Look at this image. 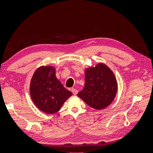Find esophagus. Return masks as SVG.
I'll list each match as a JSON object with an SVG mask.
<instances>
[{
    "label": "esophagus",
    "mask_w": 153,
    "mask_h": 153,
    "mask_svg": "<svg viewBox=\"0 0 153 153\" xmlns=\"http://www.w3.org/2000/svg\"><path fill=\"white\" fill-rule=\"evenodd\" d=\"M72 92L73 95H76L77 93H78V91H77V90L75 89V88H72Z\"/></svg>",
    "instance_id": "esophagus-1"
}]
</instances>
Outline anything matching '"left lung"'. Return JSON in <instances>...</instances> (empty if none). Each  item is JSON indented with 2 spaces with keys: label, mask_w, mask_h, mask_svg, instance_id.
<instances>
[{
  "label": "left lung",
  "mask_w": 153,
  "mask_h": 153,
  "mask_svg": "<svg viewBox=\"0 0 153 153\" xmlns=\"http://www.w3.org/2000/svg\"><path fill=\"white\" fill-rule=\"evenodd\" d=\"M117 88L114 73L105 65L99 64L85 70V86L77 95L88 105L100 110L111 103Z\"/></svg>",
  "instance_id": "8db88e82"
}]
</instances>
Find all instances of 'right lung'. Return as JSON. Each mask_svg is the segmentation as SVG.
Instances as JSON below:
<instances>
[{
    "label": "right lung",
    "instance_id": "add662e5",
    "mask_svg": "<svg viewBox=\"0 0 153 153\" xmlns=\"http://www.w3.org/2000/svg\"><path fill=\"white\" fill-rule=\"evenodd\" d=\"M31 99L39 109L46 114L58 112L72 93L56 79L55 69L43 66L35 71L30 85Z\"/></svg>",
    "mask_w": 153,
    "mask_h": 153
}]
</instances>
